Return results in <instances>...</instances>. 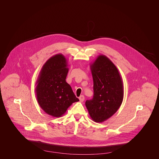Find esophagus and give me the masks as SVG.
<instances>
[{
  "instance_id": "esophagus-1",
  "label": "esophagus",
  "mask_w": 159,
  "mask_h": 159,
  "mask_svg": "<svg viewBox=\"0 0 159 159\" xmlns=\"http://www.w3.org/2000/svg\"><path fill=\"white\" fill-rule=\"evenodd\" d=\"M79 98L80 101V102H83V101H84V96H83V95H81Z\"/></svg>"
}]
</instances>
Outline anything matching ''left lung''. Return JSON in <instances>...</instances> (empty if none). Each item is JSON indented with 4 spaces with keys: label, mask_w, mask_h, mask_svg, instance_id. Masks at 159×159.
<instances>
[{
    "label": "left lung",
    "mask_w": 159,
    "mask_h": 159,
    "mask_svg": "<svg viewBox=\"0 0 159 159\" xmlns=\"http://www.w3.org/2000/svg\"><path fill=\"white\" fill-rule=\"evenodd\" d=\"M93 81V97L85 102L91 119L102 123L116 113L123 99V84L113 62L104 55L90 64Z\"/></svg>",
    "instance_id": "left-lung-1"
}]
</instances>
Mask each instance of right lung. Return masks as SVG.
Returning a JSON list of instances; mask_svg holds the SVG:
<instances>
[{"mask_svg": "<svg viewBox=\"0 0 159 159\" xmlns=\"http://www.w3.org/2000/svg\"><path fill=\"white\" fill-rule=\"evenodd\" d=\"M67 60L61 53L48 59L41 69L35 89L38 103L46 113L54 117L64 115L79 99L66 82Z\"/></svg>", "mask_w": 159, "mask_h": 159, "instance_id": "1", "label": "right lung"}]
</instances>
